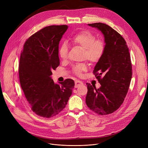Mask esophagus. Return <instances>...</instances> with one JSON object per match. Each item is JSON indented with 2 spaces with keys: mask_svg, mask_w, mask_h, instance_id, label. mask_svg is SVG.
I'll return each mask as SVG.
<instances>
[{
  "mask_svg": "<svg viewBox=\"0 0 148 148\" xmlns=\"http://www.w3.org/2000/svg\"><path fill=\"white\" fill-rule=\"evenodd\" d=\"M83 84L82 82L79 81V80H76L75 81V88H77L81 86H82Z\"/></svg>",
  "mask_w": 148,
  "mask_h": 148,
  "instance_id": "34e87169",
  "label": "esophagus"
}]
</instances>
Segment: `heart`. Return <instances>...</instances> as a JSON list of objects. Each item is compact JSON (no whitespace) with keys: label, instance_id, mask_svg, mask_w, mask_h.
Returning <instances> with one entry per match:
<instances>
[{"label":"heart","instance_id":"b5f03b06","mask_svg":"<svg viewBox=\"0 0 148 148\" xmlns=\"http://www.w3.org/2000/svg\"><path fill=\"white\" fill-rule=\"evenodd\" d=\"M72 44L84 50V58L92 62H98L102 57L105 50V44L101 40H96V36L89 31H84L76 34L71 39ZM69 47L63 43L59 49V56L62 60L68 58ZM87 65L81 63L74 67V71L77 75L87 70Z\"/></svg>","mask_w":148,"mask_h":148}]
</instances>
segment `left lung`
Segmentation results:
<instances>
[{
    "label": "left lung",
    "mask_w": 148,
    "mask_h": 148,
    "mask_svg": "<svg viewBox=\"0 0 148 148\" xmlns=\"http://www.w3.org/2000/svg\"><path fill=\"white\" fill-rule=\"evenodd\" d=\"M103 34L105 50L93 71L101 87L87 83V107L96 114L105 115L117 110L128 92L132 78L129 49L122 36L108 25L88 24Z\"/></svg>",
    "instance_id": "left-lung-1"
}]
</instances>
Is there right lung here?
<instances>
[{
	"label": "right lung",
	"mask_w": 148,
	"mask_h": 148,
	"mask_svg": "<svg viewBox=\"0 0 148 148\" xmlns=\"http://www.w3.org/2000/svg\"><path fill=\"white\" fill-rule=\"evenodd\" d=\"M67 25L50 26L36 32L25 42L20 55L18 74L20 86L32 111L50 118L67 104L74 81L67 79L54 83L52 70L60 65L59 43Z\"/></svg>",
	"instance_id": "right-lung-1"
}]
</instances>
